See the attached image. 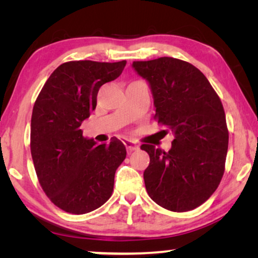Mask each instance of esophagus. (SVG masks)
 <instances>
[{"label":"esophagus","mask_w":258,"mask_h":258,"mask_svg":"<svg viewBox=\"0 0 258 258\" xmlns=\"http://www.w3.org/2000/svg\"><path fill=\"white\" fill-rule=\"evenodd\" d=\"M123 143H124V146L126 147V150H128V153H132V151H135L139 149V146H137L136 142H134L132 140H123Z\"/></svg>","instance_id":"esophagus-1"}]
</instances>
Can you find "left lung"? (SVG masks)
Wrapping results in <instances>:
<instances>
[{"mask_svg":"<svg viewBox=\"0 0 258 258\" xmlns=\"http://www.w3.org/2000/svg\"><path fill=\"white\" fill-rule=\"evenodd\" d=\"M133 68L149 83L161 133L174 135L169 151L141 146L150 157L143 174L148 195L176 213L195 209L224 174L229 133L222 102L207 77L182 59L135 61Z\"/></svg>","mask_w":258,"mask_h":258,"instance_id":"left-lung-1","label":"left lung"}]
</instances>
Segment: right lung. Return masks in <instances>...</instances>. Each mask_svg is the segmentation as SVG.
Returning a JSON list of instances; mask_svg holds the SVG:
<instances>
[{"instance_id":"right-lung-1","label":"right lung","mask_w":258,"mask_h":258,"mask_svg":"<svg viewBox=\"0 0 258 258\" xmlns=\"http://www.w3.org/2000/svg\"><path fill=\"white\" fill-rule=\"evenodd\" d=\"M126 61H72L57 67L35 101L30 150L38 182L67 213H90L107 202L126 150L121 141L97 144L80 129L96 108L101 86L117 79Z\"/></svg>"}]
</instances>
